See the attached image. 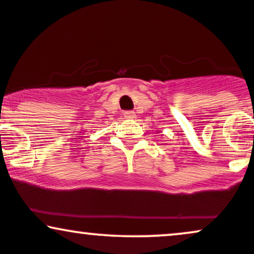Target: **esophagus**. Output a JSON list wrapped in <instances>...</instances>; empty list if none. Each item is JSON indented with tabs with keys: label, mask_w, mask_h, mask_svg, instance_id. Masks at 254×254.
I'll return each mask as SVG.
<instances>
[{
	"label": "esophagus",
	"mask_w": 254,
	"mask_h": 254,
	"mask_svg": "<svg viewBox=\"0 0 254 254\" xmlns=\"http://www.w3.org/2000/svg\"><path fill=\"white\" fill-rule=\"evenodd\" d=\"M124 117L127 119H135L136 115H135V112H132V111H125Z\"/></svg>",
	"instance_id": "obj_1"
}]
</instances>
